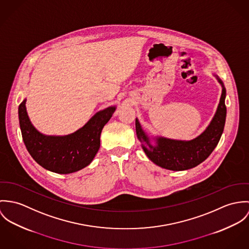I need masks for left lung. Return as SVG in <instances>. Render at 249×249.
<instances>
[{
  "mask_svg": "<svg viewBox=\"0 0 249 249\" xmlns=\"http://www.w3.org/2000/svg\"><path fill=\"white\" fill-rule=\"evenodd\" d=\"M222 87L220 103L217 111L206 128L197 138L189 140H174L165 138H156V145L150 143V138L142 130L138 119H136V132L142 144V148L147 157L157 165L172 171H183L191 169L204 161L218 145L223 132L226 107H225V89L217 76Z\"/></svg>",
  "mask_w": 249,
  "mask_h": 249,
  "instance_id": "1",
  "label": "left lung"
}]
</instances>
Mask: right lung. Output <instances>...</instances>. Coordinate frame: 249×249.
Listing matches in <instances>:
<instances>
[{"label":"right lung","instance_id":"right-lung-1","mask_svg":"<svg viewBox=\"0 0 249 249\" xmlns=\"http://www.w3.org/2000/svg\"><path fill=\"white\" fill-rule=\"evenodd\" d=\"M25 99L19 106V122L24 143L33 160L57 174H71L89 165L100 147V135L115 107L95 113L81 129L64 137L45 136L31 124Z\"/></svg>","mask_w":249,"mask_h":249}]
</instances>
